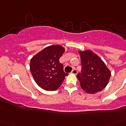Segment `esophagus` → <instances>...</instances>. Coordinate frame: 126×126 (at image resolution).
Here are the masks:
<instances>
[{
	"instance_id": "esophagus-1",
	"label": "esophagus",
	"mask_w": 126,
	"mask_h": 126,
	"mask_svg": "<svg viewBox=\"0 0 126 126\" xmlns=\"http://www.w3.org/2000/svg\"><path fill=\"white\" fill-rule=\"evenodd\" d=\"M71 73L72 74H74V75H77V71L76 69H73V71H71Z\"/></svg>"
}]
</instances>
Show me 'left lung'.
<instances>
[{
    "label": "left lung",
    "instance_id": "8db88e82",
    "mask_svg": "<svg viewBox=\"0 0 126 126\" xmlns=\"http://www.w3.org/2000/svg\"><path fill=\"white\" fill-rule=\"evenodd\" d=\"M79 53L82 70L77 77L81 88L89 94H95L103 90L110 77L109 69L100 57L92 51L86 50Z\"/></svg>",
    "mask_w": 126,
    "mask_h": 126
}]
</instances>
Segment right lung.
Listing matches in <instances>:
<instances>
[{"label":"right lung","mask_w":126,"mask_h":126,"mask_svg":"<svg viewBox=\"0 0 126 126\" xmlns=\"http://www.w3.org/2000/svg\"><path fill=\"white\" fill-rule=\"evenodd\" d=\"M65 48L59 45L50 46L40 51L31 60L30 70L34 81L46 91H55L68 75L63 71L59 58Z\"/></svg>","instance_id":"1"}]
</instances>
